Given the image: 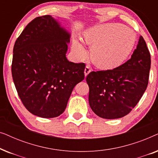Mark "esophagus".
<instances>
[{
    "label": "esophagus",
    "instance_id": "esophagus-1",
    "mask_svg": "<svg viewBox=\"0 0 158 158\" xmlns=\"http://www.w3.org/2000/svg\"><path fill=\"white\" fill-rule=\"evenodd\" d=\"M90 71H91V69H90V67L87 65L85 67V71H84V73H85V76H87V75L89 74V73H90Z\"/></svg>",
    "mask_w": 158,
    "mask_h": 158
}]
</instances>
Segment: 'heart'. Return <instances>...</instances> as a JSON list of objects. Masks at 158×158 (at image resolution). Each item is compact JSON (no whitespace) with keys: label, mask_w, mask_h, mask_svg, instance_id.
<instances>
[{"label":"heart","mask_w":158,"mask_h":158,"mask_svg":"<svg viewBox=\"0 0 158 158\" xmlns=\"http://www.w3.org/2000/svg\"><path fill=\"white\" fill-rule=\"evenodd\" d=\"M87 44L93 47L91 57L101 68L110 69L122 63L132 50L135 42L133 32L118 23H105L93 28L84 35ZM73 50L77 59L83 60L88 52L83 43L75 40Z\"/></svg>","instance_id":"b5f03b06"}]
</instances>
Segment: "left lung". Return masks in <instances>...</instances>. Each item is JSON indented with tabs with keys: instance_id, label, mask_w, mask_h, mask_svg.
<instances>
[{
	"instance_id": "1",
	"label": "left lung",
	"mask_w": 158,
	"mask_h": 158,
	"mask_svg": "<svg viewBox=\"0 0 158 158\" xmlns=\"http://www.w3.org/2000/svg\"><path fill=\"white\" fill-rule=\"evenodd\" d=\"M150 65V52L141 36L131 59L125 63L113 70L90 72L86 81L93 111L107 119L130 113L148 87Z\"/></svg>"
}]
</instances>
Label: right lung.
<instances>
[{"mask_svg":"<svg viewBox=\"0 0 158 158\" xmlns=\"http://www.w3.org/2000/svg\"><path fill=\"white\" fill-rule=\"evenodd\" d=\"M70 34L51 16L27 24L14 47L11 73L21 102L40 117L63 113L73 88L85 77L83 62H69Z\"/></svg>","mask_w":158,"mask_h":158,"instance_id":"obj_1","label":"right lung"}]
</instances>
